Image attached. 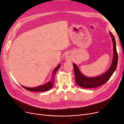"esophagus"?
<instances>
[{"instance_id":"34e87169","label":"esophagus","mask_w":124,"mask_h":124,"mask_svg":"<svg viewBox=\"0 0 124 124\" xmlns=\"http://www.w3.org/2000/svg\"><path fill=\"white\" fill-rule=\"evenodd\" d=\"M66 58L67 59V60H69V59H70V56L69 55H67L66 56Z\"/></svg>"}]
</instances>
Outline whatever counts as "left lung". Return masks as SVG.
Returning a JSON list of instances; mask_svg holds the SVG:
<instances>
[{
    "label": "left lung",
    "mask_w": 124,
    "mask_h": 124,
    "mask_svg": "<svg viewBox=\"0 0 124 124\" xmlns=\"http://www.w3.org/2000/svg\"><path fill=\"white\" fill-rule=\"evenodd\" d=\"M109 33L112 40H113L114 46V57L110 68L107 72L101 76L95 77H87L80 72L76 64L73 63L75 81L77 84L79 86L85 88H93L101 86L105 84L109 79L116 70L117 61H118V55H117L116 51V43L113 34L110 32Z\"/></svg>",
    "instance_id": "8db88e82"
}]
</instances>
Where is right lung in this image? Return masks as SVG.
<instances>
[{
    "label": "right lung",
    "mask_w": 124,
    "mask_h": 124,
    "mask_svg": "<svg viewBox=\"0 0 124 124\" xmlns=\"http://www.w3.org/2000/svg\"><path fill=\"white\" fill-rule=\"evenodd\" d=\"M60 67V64H59L54 69V71L52 72L51 80H50V81L47 82V83H46L45 84L39 86L38 87H34V88L26 87L22 85V87L24 88L25 89H26L28 91H30L33 92H44V91H46L50 90L52 88L53 85H54V82L55 75L56 71L59 69Z\"/></svg>",
    "instance_id": "1"
}]
</instances>
